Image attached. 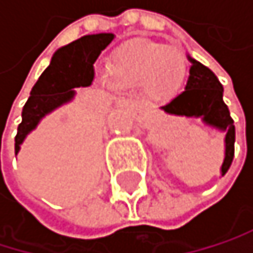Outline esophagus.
<instances>
[{"label": "esophagus", "instance_id": "1", "mask_svg": "<svg viewBox=\"0 0 253 253\" xmlns=\"http://www.w3.org/2000/svg\"><path fill=\"white\" fill-rule=\"evenodd\" d=\"M120 103H121V106H124V108H132V106H133V103L129 101V100H121Z\"/></svg>", "mask_w": 253, "mask_h": 253}]
</instances>
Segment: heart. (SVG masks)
<instances>
[{"mask_svg": "<svg viewBox=\"0 0 253 253\" xmlns=\"http://www.w3.org/2000/svg\"><path fill=\"white\" fill-rule=\"evenodd\" d=\"M109 82L115 89H129L142 86L152 100L173 97L185 80L187 62L176 48L150 42H127L111 54L106 68Z\"/></svg>", "mask_w": 253, "mask_h": 253, "instance_id": "heart-1", "label": "heart"}]
</instances>
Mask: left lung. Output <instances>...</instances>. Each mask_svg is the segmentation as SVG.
<instances>
[{
	"label": "left lung",
	"instance_id": "1",
	"mask_svg": "<svg viewBox=\"0 0 253 253\" xmlns=\"http://www.w3.org/2000/svg\"><path fill=\"white\" fill-rule=\"evenodd\" d=\"M191 62L190 77L185 84V91L174 97L161 111L169 115L202 118L210 127L225 132V158L220 169V174L225 176L234 159V144H235V126L231 118L228 106L223 101V86L217 76L202 65L196 59L188 56Z\"/></svg>",
	"mask_w": 253,
	"mask_h": 253
}]
</instances>
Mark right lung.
<instances>
[{
    "label": "right lung",
    "mask_w": 253,
    "mask_h": 253,
    "mask_svg": "<svg viewBox=\"0 0 253 253\" xmlns=\"http://www.w3.org/2000/svg\"><path fill=\"white\" fill-rule=\"evenodd\" d=\"M112 33L86 35L53 54L50 65L41 74L33 86L22 109V121L18 126L15 138V153L21 150V144L27 135L33 132L48 114L60 106L73 101L76 88L91 86L94 80V63L100 53L114 41Z\"/></svg>",
    "instance_id": "add662e5"
}]
</instances>
